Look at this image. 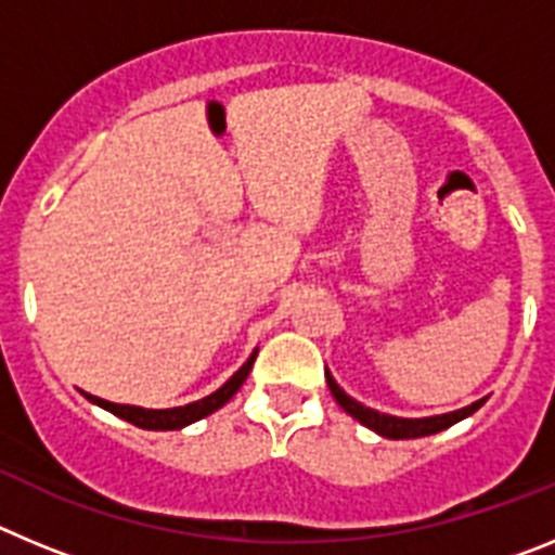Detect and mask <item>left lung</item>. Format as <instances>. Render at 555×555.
I'll use <instances>...</instances> for the list:
<instances>
[{
	"mask_svg": "<svg viewBox=\"0 0 555 555\" xmlns=\"http://www.w3.org/2000/svg\"><path fill=\"white\" fill-rule=\"evenodd\" d=\"M325 380L327 389H331L333 400H336L352 420H358L361 425H366L370 430H375L377 436H386V439H420V436H430L439 434V430L450 428V425L461 423V420H467L469 414L480 409V405L487 403V397H480L475 400L473 405H464L459 411H448V414H436V416H395V414H384V411H375L370 405L358 403L356 397L347 395L341 386L336 384V377L325 370Z\"/></svg>",
	"mask_w": 555,
	"mask_h": 555,
	"instance_id": "8db88e82",
	"label": "left lung"
}]
</instances>
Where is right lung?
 Wrapping results in <instances>:
<instances>
[{
	"instance_id": "obj_1",
	"label": "right lung",
	"mask_w": 555,
	"mask_h": 555,
	"mask_svg": "<svg viewBox=\"0 0 555 555\" xmlns=\"http://www.w3.org/2000/svg\"><path fill=\"white\" fill-rule=\"evenodd\" d=\"M255 356H258V350H253V356L244 361L242 366H238V372H233V377L230 380H224L222 386H219L214 395L203 397V400H197V403H189V405H178V409H141V405H125V403H111V400H102V397H94V395H82L91 400L94 405H100V409L111 411V414L121 416L125 423L135 425V428H144V430H180L185 428V425L197 423V420H203V416L214 414V411L222 409L224 403H228L230 397L235 395V391L242 389V384L247 380L249 370H253L255 364Z\"/></svg>"
}]
</instances>
